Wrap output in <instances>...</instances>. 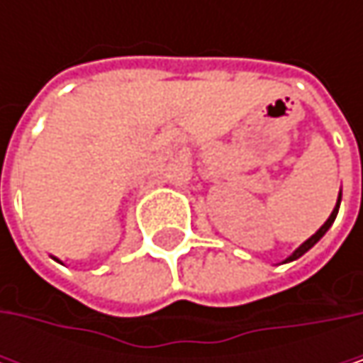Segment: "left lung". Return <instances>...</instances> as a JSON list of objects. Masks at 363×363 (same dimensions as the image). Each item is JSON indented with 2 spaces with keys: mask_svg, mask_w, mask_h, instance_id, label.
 Segmentation results:
<instances>
[{
  "mask_svg": "<svg viewBox=\"0 0 363 363\" xmlns=\"http://www.w3.org/2000/svg\"><path fill=\"white\" fill-rule=\"evenodd\" d=\"M340 197H342V191L338 193V199H336V206H334V210H332V214L328 216L326 223H324V225H322V227H320V229H318V231H315V233H313V235H311V238H309L307 242H303V244H301V246H298V248H296L294 252L290 254V256H288V258H286L284 262H292V260H296V258H301L303 254L309 252V250H311V248H313V246H315V244H318V242H320V240H322V238L326 235L328 229L332 227V223H334V218H336V214H338V208H340Z\"/></svg>",
  "mask_w": 363,
  "mask_h": 363,
  "instance_id": "1",
  "label": "left lung"
}]
</instances>
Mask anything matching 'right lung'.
<instances>
[{
    "instance_id": "add662e5",
    "label": "right lung",
    "mask_w": 363,
    "mask_h": 363,
    "mask_svg": "<svg viewBox=\"0 0 363 363\" xmlns=\"http://www.w3.org/2000/svg\"><path fill=\"white\" fill-rule=\"evenodd\" d=\"M52 258H54V256H52ZM54 260H58V258H54ZM58 262H60V260H58Z\"/></svg>"
}]
</instances>
